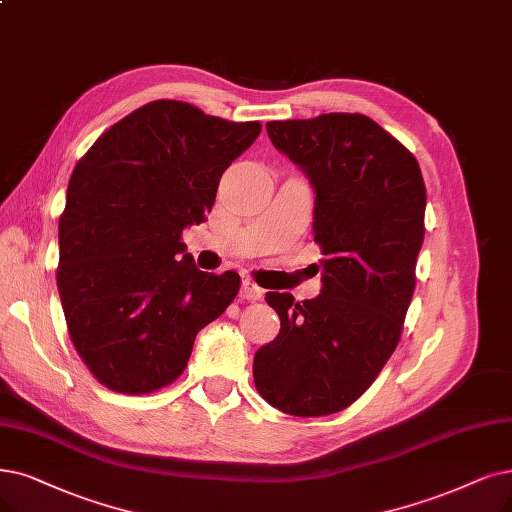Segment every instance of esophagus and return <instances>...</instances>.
Segmentation results:
<instances>
[{
	"mask_svg": "<svg viewBox=\"0 0 512 512\" xmlns=\"http://www.w3.org/2000/svg\"><path fill=\"white\" fill-rule=\"evenodd\" d=\"M264 294V290L260 285H256L252 279H243L241 281V298L245 300H260Z\"/></svg>",
	"mask_w": 512,
	"mask_h": 512,
	"instance_id": "1",
	"label": "esophagus"
}]
</instances>
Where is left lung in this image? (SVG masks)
Returning <instances> with one entry per match:
<instances>
[{"instance_id": "1", "label": "left lung", "mask_w": 512, "mask_h": 512, "mask_svg": "<svg viewBox=\"0 0 512 512\" xmlns=\"http://www.w3.org/2000/svg\"><path fill=\"white\" fill-rule=\"evenodd\" d=\"M273 147L309 178L321 294L267 292L281 319L254 355L264 401L290 416L336 414L376 380L416 288L426 189L416 157L361 113L269 121Z\"/></svg>"}]
</instances>
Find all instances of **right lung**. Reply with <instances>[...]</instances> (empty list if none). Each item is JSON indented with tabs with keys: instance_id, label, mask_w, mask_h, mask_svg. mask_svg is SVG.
Here are the masks:
<instances>
[{
	"instance_id": "obj_1",
	"label": "right lung",
	"mask_w": 512,
	"mask_h": 512,
	"mask_svg": "<svg viewBox=\"0 0 512 512\" xmlns=\"http://www.w3.org/2000/svg\"><path fill=\"white\" fill-rule=\"evenodd\" d=\"M262 126L155 100L77 161L58 222V294L79 357L111 391L142 395L185 372L201 327L239 275L203 273L180 241L216 201L220 176Z\"/></svg>"
}]
</instances>
